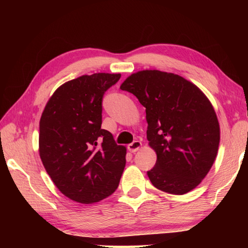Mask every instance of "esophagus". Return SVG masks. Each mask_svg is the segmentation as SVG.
Masks as SVG:
<instances>
[{
	"mask_svg": "<svg viewBox=\"0 0 248 248\" xmlns=\"http://www.w3.org/2000/svg\"><path fill=\"white\" fill-rule=\"evenodd\" d=\"M140 147H141L140 141V140H135V141H133L132 144L128 145V150L130 152H132V154H134V152L138 151L140 148Z\"/></svg>",
	"mask_w": 248,
	"mask_h": 248,
	"instance_id": "34e87169",
	"label": "esophagus"
}]
</instances>
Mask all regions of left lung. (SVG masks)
Segmentation results:
<instances>
[{
  "instance_id": "obj_1",
  "label": "left lung",
  "mask_w": 248,
  "mask_h": 248,
  "mask_svg": "<svg viewBox=\"0 0 248 248\" xmlns=\"http://www.w3.org/2000/svg\"><path fill=\"white\" fill-rule=\"evenodd\" d=\"M120 88L146 108L147 140L156 154L147 171L151 183L173 195L192 191L217 155L220 131L212 103L186 78L160 70L132 73Z\"/></svg>"
}]
</instances>
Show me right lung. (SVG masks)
I'll return each instance as SVG.
<instances>
[{"label": "right lung", "instance_id": "right-lung-1", "mask_svg": "<svg viewBox=\"0 0 248 248\" xmlns=\"http://www.w3.org/2000/svg\"><path fill=\"white\" fill-rule=\"evenodd\" d=\"M120 73H93L62 84L39 123V155L56 187L73 202H101L118 187L127 148L101 129L102 98Z\"/></svg>", "mask_w": 248, "mask_h": 248}]
</instances>
